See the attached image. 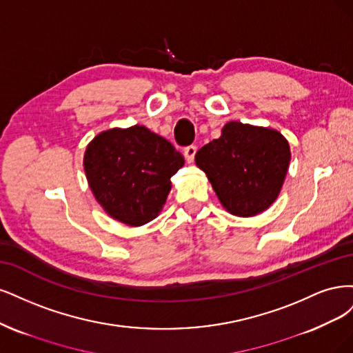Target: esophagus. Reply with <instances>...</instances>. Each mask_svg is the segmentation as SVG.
Here are the masks:
<instances>
[{
	"label": "esophagus",
	"instance_id": "obj_1",
	"mask_svg": "<svg viewBox=\"0 0 353 353\" xmlns=\"http://www.w3.org/2000/svg\"><path fill=\"white\" fill-rule=\"evenodd\" d=\"M196 150H198V148L195 145H189V146L185 148V158H186L188 163H192L193 160H195Z\"/></svg>",
	"mask_w": 353,
	"mask_h": 353
}]
</instances>
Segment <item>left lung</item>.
Segmentation results:
<instances>
[{
    "label": "left lung",
    "mask_w": 353,
    "mask_h": 353,
    "mask_svg": "<svg viewBox=\"0 0 353 353\" xmlns=\"http://www.w3.org/2000/svg\"><path fill=\"white\" fill-rule=\"evenodd\" d=\"M290 161L281 133L239 121L203 145L195 163L208 176L223 207L237 217L265 211L279 196Z\"/></svg>",
    "instance_id": "8db88e82"
}]
</instances>
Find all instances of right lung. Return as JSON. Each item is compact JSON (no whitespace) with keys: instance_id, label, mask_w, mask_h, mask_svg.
Returning <instances> with one entry per match:
<instances>
[{"instance_id":"1","label":"right lung","mask_w":353,"mask_h":353,"mask_svg":"<svg viewBox=\"0 0 353 353\" xmlns=\"http://www.w3.org/2000/svg\"><path fill=\"white\" fill-rule=\"evenodd\" d=\"M185 158L143 126L99 133L86 148L85 173L97 201L112 219L129 225L154 220Z\"/></svg>"}]
</instances>
